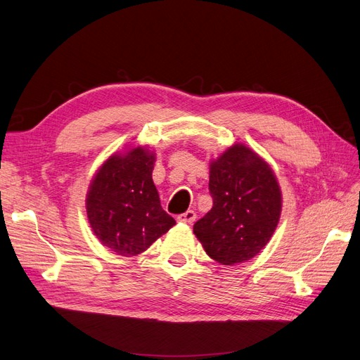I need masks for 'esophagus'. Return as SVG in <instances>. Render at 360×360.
I'll return each instance as SVG.
<instances>
[{
  "label": "esophagus",
  "mask_w": 360,
  "mask_h": 360,
  "mask_svg": "<svg viewBox=\"0 0 360 360\" xmlns=\"http://www.w3.org/2000/svg\"><path fill=\"white\" fill-rule=\"evenodd\" d=\"M178 221L179 223H184V224H193L194 223V219H195V212L194 211H187V212H184V214H181V215H178Z\"/></svg>",
  "instance_id": "1"
}]
</instances>
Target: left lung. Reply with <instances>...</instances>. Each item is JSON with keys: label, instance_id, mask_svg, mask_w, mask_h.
<instances>
[{"label": "left lung", "instance_id": "left-lung-1", "mask_svg": "<svg viewBox=\"0 0 360 360\" xmlns=\"http://www.w3.org/2000/svg\"><path fill=\"white\" fill-rule=\"evenodd\" d=\"M212 210L193 227L207 256L233 266L266 247L280 221L283 194L266 161L242 143L210 163Z\"/></svg>", "mask_w": 360, "mask_h": 360}]
</instances>
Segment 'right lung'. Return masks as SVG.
Returning a JSON list of instances; mask_svg holds the SVG:
<instances>
[{"mask_svg": "<svg viewBox=\"0 0 360 360\" xmlns=\"http://www.w3.org/2000/svg\"><path fill=\"white\" fill-rule=\"evenodd\" d=\"M154 150L145 146L112 154L89 184L86 215L104 247L118 256L143 252L175 226L153 181Z\"/></svg>", "mask_w": 360, "mask_h": 360, "instance_id": "add662e5", "label": "right lung"}]
</instances>
